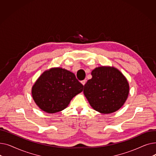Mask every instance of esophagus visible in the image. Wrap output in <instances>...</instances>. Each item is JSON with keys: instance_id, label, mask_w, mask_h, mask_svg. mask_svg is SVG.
<instances>
[{"instance_id": "34e87169", "label": "esophagus", "mask_w": 156, "mask_h": 156, "mask_svg": "<svg viewBox=\"0 0 156 156\" xmlns=\"http://www.w3.org/2000/svg\"><path fill=\"white\" fill-rule=\"evenodd\" d=\"M86 82H87V80H83V81H81V84H82L83 85H85V83H86Z\"/></svg>"}]
</instances>
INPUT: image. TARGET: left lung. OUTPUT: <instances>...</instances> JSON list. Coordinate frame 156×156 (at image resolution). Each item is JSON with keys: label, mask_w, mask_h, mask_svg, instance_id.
Listing matches in <instances>:
<instances>
[{"label": "left lung", "mask_w": 156, "mask_h": 156, "mask_svg": "<svg viewBox=\"0 0 156 156\" xmlns=\"http://www.w3.org/2000/svg\"><path fill=\"white\" fill-rule=\"evenodd\" d=\"M92 78L84 85L83 94L90 105L102 114L119 110L126 102L129 86L126 77L114 67L100 66L92 70Z\"/></svg>", "instance_id": "obj_1"}]
</instances>
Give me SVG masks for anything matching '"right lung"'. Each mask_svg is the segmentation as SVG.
I'll return each instance as SVG.
<instances>
[{
	"label": "right lung",
	"instance_id": "obj_1",
	"mask_svg": "<svg viewBox=\"0 0 156 156\" xmlns=\"http://www.w3.org/2000/svg\"><path fill=\"white\" fill-rule=\"evenodd\" d=\"M83 88L73 73L59 67L52 68L38 77L32 87L31 95L41 110L52 114L66 108Z\"/></svg>",
	"mask_w": 156,
	"mask_h": 156
}]
</instances>
